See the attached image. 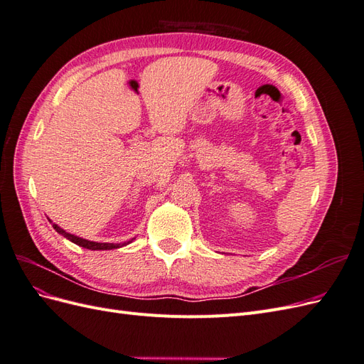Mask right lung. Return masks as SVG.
<instances>
[{
  "label": "right lung",
  "mask_w": 364,
  "mask_h": 364,
  "mask_svg": "<svg viewBox=\"0 0 364 364\" xmlns=\"http://www.w3.org/2000/svg\"><path fill=\"white\" fill-rule=\"evenodd\" d=\"M48 222L53 225V228L56 229V232L58 234H60V235H63L65 238L67 240H70V241H73L74 245H77V246H80V247H85V249H90V250H112V249H118V247H123V246H126V245H129V243H132V238L130 241H127V243H123V245H114V243H95V241H90V240H85V238H80V237H77V235H73V234H70V232H67V230H63L60 226H58L56 223H53L51 220L48 218Z\"/></svg>",
  "instance_id": "right-lung-1"
}]
</instances>
